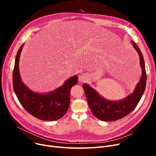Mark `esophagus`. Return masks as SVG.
Listing matches in <instances>:
<instances>
[{"label": "esophagus", "instance_id": "1", "mask_svg": "<svg viewBox=\"0 0 156 156\" xmlns=\"http://www.w3.org/2000/svg\"><path fill=\"white\" fill-rule=\"evenodd\" d=\"M87 79V76L85 75V74H81V75H79V77H78V80L80 82L82 83V82H84V81H85Z\"/></svg>", "mask_w": 156, "mask_h": 156}]
</instances>
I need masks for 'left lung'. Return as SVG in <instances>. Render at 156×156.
Instances as JSON below:
<instances>
[{"mask_svg":"<svg viewBox=\"0 0 156 156\" xmlns=\"http://www.w3.org/2000/svg\"><path fill=\"white\" fill-rule=\"evenodd\" d=\"M132 44L137 52L142 69V76L133 92L124 99L111 101L105 99L88 84L84 83L83 88L88 105L94 115L104 121H112L124 118L132 112L142 98L146 87L147 75L142 54L134 41Z\"/></svg>","mask_w":156,"mask_h":156,"instance_id":"obj_1","label":"left lung"}]
</instances>
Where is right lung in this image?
<instances>
[{
	"instance_id": "1",
	"label": "right lung",
	"mask_w": 156,
	"mask_h": 156,
	"mask_svg": "<svg viewBox=\"0 0 156 156\" xmlns=\"http://www.w3.org/2000/svg\"><path fill=\"white\" fill-rule=\"evenodd\" d=\"M23 44L17 52L12 73L14 92L23 107L32 116L44 121H55L61 118L68 110L70 90L78 83V76L74 75L64 81L62 85L53 91L37 93L24 84L20 76L19 62Z\"/></svg>"
}]
</instances>
